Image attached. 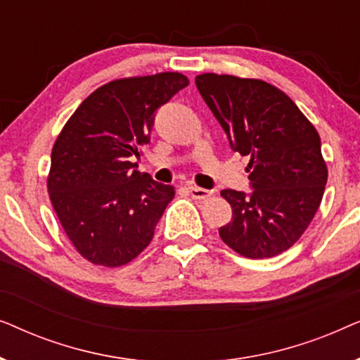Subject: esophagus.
Returning a JSON list of instances; mask_svg holds the SVG:
<instances>
[{"instance_id":"obj_1","label":"esophagus","mask_w":360,"mask_h":360,"mask_svg":"<svg viewBox=\"0 0 360 360\" xmlns=\"http://www.w3.org/2000/svg\"><path fill=\"white\" fill-rule=\"evenodd\" d=\"M188 191H190V195L193 196L195 200H208L210 196H213V191L200 188V186H190Z\"/></svg>"}]
</instances>
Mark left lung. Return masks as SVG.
<instances>
[{"instance_id": "obj_1", "label": "left lung", "mask_w": 360, "mask_h": 360, "mask_svg": "<svg viewBox=\"0 0 360 360\" xmlns=\"http://www.w3.org/2000/svg\"><path fill=\"white\" fill-rule=\"evenodd\" d=\"M195 83L231 149L250 159L254 190L221 191L233 208L221 239L244 257H275L302 238L321 203L328 167L318 131L267 82L203 73Z\"/></svg>"}]
</instances>
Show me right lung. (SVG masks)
Returning a JSON list of instances; mask_svg holds the SVG:
<instances>
[{
	"label": "right lung",
	"mask_w": 360,
	"mask_h": 360,
	"mask_svg": "<svg viewBox=\"0 0 360 360\" xmlns=\"http://www.w3.org/2000/svg\"><path fill=\"white\" fill-rule=\"evenodd\" d=\"M179 72L112 80L91 93L52 147L47 190L63 231L95 265L120 267L154 238L175 188L136 169L155 111L188 85Z\"/></svg>",
	"instance_id": "1"
}]
</instances>
